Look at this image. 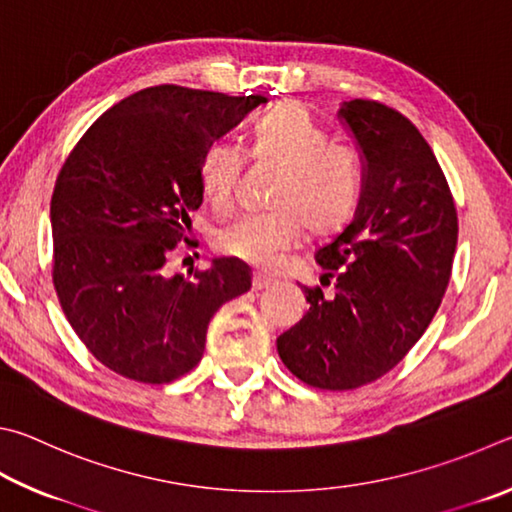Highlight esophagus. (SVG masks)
Masks as SVG:
<instances>
[{
    "instance_id": "1",
    "label": "esophagus",
    "mask_w": 512,
    "mask_h": 512,
    "mask_svg": "<svg viewBox=\"0 0 512 512\" xmlns=\"http://www.w3.org/2000/svg\"><path fill=\"white\" fill-rule=\"evenodd\" d=\"M274 285V279H270V276H265V274H254V279H251V290H267V288H272Z\"/></svg>"
}]
</instances>
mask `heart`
I'll use <instances>...</instances> for the list:
<instances>
[{
    "label": "heart",
    "instance_id": "obj_1",
    "mask_svg": "<svg viewBox=\"0 0 512 512\" xmlns=\"http://www.w3.org/2000/svg\"><path fill=\"white\" fill-rule=\"evenodd\" d=\"M249 155L279 166L267 213L245 215L218 233L222 254L270 270L308 229L324 236L342 227L362 191L357 150L330 134L299 103H281L265 112L251 130ZM245 166L236 143L215 141L204 150L197 179L206 200L227 209Z\"/></svg>",
    "mask_w": 512,
    "mask_h": 512
}]
</instances>
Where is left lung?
Returning a JSON list of instances; mask_svg holds the SVG:
<instances>
[{
	"instance_id": "left-lung-1",
	"label": "left lung",
	"mask_w": 512,
	"mask_h": 512,
	"mask_svg": "<svg viewBox=\"0 0 512 512\" xmlns=\"http://www.w3.org/2000/svg\"><path fill=\"white\" fill-rule=\"evenodd\" d=\"M362 152L355 215L315 251L321 285L276 339L283 364L317 389L348 391L389 373L432 324L459 238L454 197L423 134L407 116L355 98L339 110Z\"/></svg>"
}]
</instances>
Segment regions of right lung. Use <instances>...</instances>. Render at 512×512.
Listing matches in <instances>:
<instances>
[{
	"mask_svg": "<svg viewBox=\"0 0 512 512\" xmlns=\"http://www.w3.org/2000/svg\"><path fill=\"white\" fill-rule=\"evenodd\" d=\"M267 103L157 85L92 123L51 195L53 285L62 312L98 362L128 380L166 384L202 360L222 303L251 288L238 258L168 276V258L202 204L204 150Z\"/></svg>",
	"mask_w": 512,
	"mask_h": 512,
	"instance_id": "obj_1",
	"label": "right lung"
}]
</instances>
